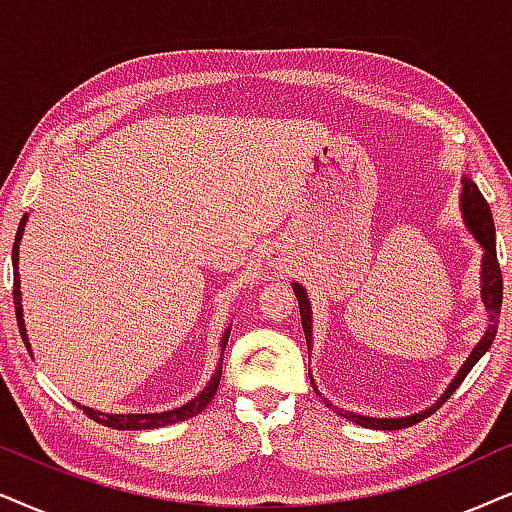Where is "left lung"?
Returning a JSON list of instances; mask_svg holds the SVG:
<instances>
[{"label": "left lung", "instance_id": "left-lung-1", "mask_svg": "<svg viewBox=\"0 0 512 512\" xmlns=\"http://www.w3.org/2000/svg\"><path fill=\"white\" fill-rule=\"evenodd\" d=\"M461 215H463V222H466L470 234H473L475 241H478L482 245V250H485V255H482V271H480L482 304H485V309L489 311V325H487L485 335H482L478 346L470 351L466 363H463L461 370L456 372L452 384L445 388V393L440 395L438 403H435L433 407H428V410L419 412V414H410V417L377 419V417H365V414L339 410L337 405H332L330 400L320 395L325 407H330V410L339 412V417L349 419V421H353V424L365 426V428H379V431H398V428H407V426L419 424V421L431 417V414L438 410L442 403H445L449 395H452L456 388H459L461 381L466 379V374L473 370V365L478 363V360L489 351V346H492L494 337H496V327H499V313H501V302H503V278H501L499 260H496V229H494L492 210H489V203L485 201V196L480 194L478 185H475V182L470 180L468 175L461 177ZM292 290H295L297 302H299V313H302V327H304V335H306V346H311L313 339H311V304H309V297H306V290L299 283H292ZM309 377H311V372H309ZM311 384H313V377H311ZM313 388H316V384H313ZM316 393H318V388H316Z\"/></svg>", "mask_w": 512, "mask_h": 512}]
</instances>
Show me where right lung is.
Listing matches in <instances>:
<instances>
[{
  "instance_id": "add662e5",
  "label": "right lung",
  "mask_w": 512,
  "mask_h": 512,
  "mask_svg": "<svg viewBox=\"0 0 512 512\" xmlns=\"http://www.w3.org/2000/svg\"><path fill=\"white\" fill-rule=\"evenodd\" d=\"M25 222H27V215H23V220H20V224H18L16 243H13V255H11L13 257V306H16V320H18L20 337H23L27 351H30V356H32L30 342H27L25 320H23V297H20V274H18V243H20V238H23ZM229 332H231V327H227V330H224V335H222V342H220L222 356H224V346H227V342H229ZM220 377H222V358H220V363H217L215 374L210 377L208 386L203 388L199 395H194V398L189 400L187 405L175 407V410H170V412L107 414V412H95V410H91V407H84V414H88V417H91L93 421H98V424H102V426L119 428V431H149V428H161V426H168V424H177V421H185L189 417H196V414H201L203 410H206V405L210 403V400H213V395L217 393V386H220Z\"/></svg>"
}]
</instances>
